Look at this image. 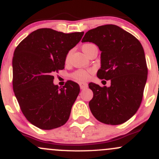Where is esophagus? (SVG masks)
Segmentation results:
<instances>
[{
	"label": "esophagus",
	"mask_w": 159,
	"mask_h": 159,
	"mask_svg": "<svg viewBox=\"0 0 159 159\" xmlns=\"http://www.w3.org/2000/svg\"><path fill=\"white\" fill-rule=\"evenodd\" d=\"M79 85H80V88H81V90H84V89L87 88L88 87V84L87 83L85 82H81L79 83Z\"/></svg>",
	"instance_id": "34e87169"
}]
</instances>
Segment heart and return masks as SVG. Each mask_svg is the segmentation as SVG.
<instances>
[{
	"label": "heart",
	"mask_w": 159,
	"mask_h": 159,
	"mask_svg": "<svg viewBox=\"0 0 159 159\" xmlns=\"http://www.w3.org/2000/svg\"><path fill=\"white\" fill-rule=\"evenodd\" d=\"M91 45H93V43H85L82 46V50L84 52H86V50H88V48H90ZM69 57V54H68L67 57H66V60H68ZM92 72L91 69H78V70H76L74 71L73 73H71V77L72 78H74L75 80L78 81H85L90 78V73Z\"/></svg>",
	"instance_id": "b5f03b06"
}]
</instances>
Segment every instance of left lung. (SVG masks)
Here are the masks:
<instances>
[{
    "mask_svg": "<svg viewBox=\"0 0 159 159\" xmlns=\"http://www.w3.org/2000/svg\"><path fill=\"white\" fill-rule=\"evenodd\" d=\"M88 41L97 44L102 52L97 77L111 81L109 88L89 84L93 93L89 102L90 111L106 125L125 123L138 110L147 80L142 44L130 33L115 25L89 30L81 42Z\"/></svg>",
    "mask_w": 159,
    "mask_h": 159,
    "instance_id": "1",
    "label": "left lung"
}]
</instances>
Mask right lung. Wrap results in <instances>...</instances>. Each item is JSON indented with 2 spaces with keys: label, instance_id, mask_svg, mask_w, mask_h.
Listing matches in <instances>:
<instances>
[{
  "label": "right lung",
  "instance_id": "add662e5",
  "mask_svg": "<svg viewBox=\"0 0 159 159\" xmlns=\"http://www.w3.org/2000/svg\"><path fill=\"white\" fill-rule=\"evenodd\" d=\"M82 32L65 34L39 29L16 48L13 57V88L26 119L43 130L60 128L69 120L80 92L68 81L60 88L53 84L55 71L65 68L66 56L81 41Z\"/></svg>",
  "mask_w": 159,
  "mask_h": 159
}]
</instances>
